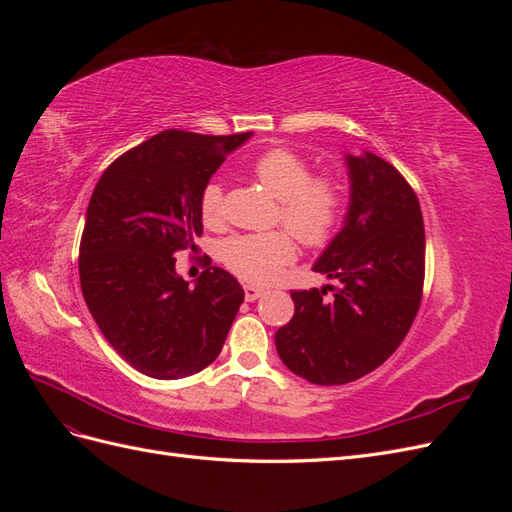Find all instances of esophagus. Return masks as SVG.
I'll use <instances>...</instances> for the list:
<instances>
[{"label": "esophagus", "instance_id": "1", "mask_svg": "<svg viewBox=\"0 0 512 512\" xmlns=\"http://www.w3.org/2000/svg\"><path fill=\"white\" fill-rule=\"evenodd\" d=\"M243 292H245V301H256V299H260L262 294H265V290L262 288H258V286H252V284H245L243 286Z\"/></svg>", "mask_w": 512, "mask_h": 512}]
</instances>
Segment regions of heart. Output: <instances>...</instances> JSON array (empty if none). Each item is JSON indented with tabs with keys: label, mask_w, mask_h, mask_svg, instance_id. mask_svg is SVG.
Here are the masks:
<instances>
[{
	"label": "heart",
	"mask_w": 512,
	"mask_h": 512,
	"mask_svg": "<svg viewBox=\"0 0 512 512\" xmlns=\"http://www.w3.org/2000/svg\"><path fill=\"white\" fill-rule=\"evenodd\" d=\"M252 175L280 200L277 222L303 245L324 247L331 243L346 213L342 179L329 173L312 175V164L286 147L262 151L252 162ZM198 209L205 226L220 228L224 224V185L218 179L205 183ZM289 233L271 230L235 235L220 245V260L243 282L271 284L280 280L284 269L297 258V243Z\"/></svg>",
	"instance_id": "1"
}]
</instances>
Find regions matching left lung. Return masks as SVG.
Returning a JSON list of instances; mask_svg holds the SVG:
<instances>
[{
  "label": "left lung",
  "instance_id": "left-lung-1",
  "mask_svg": "<svg viewBox=\"0 0 512 512\" xmlns=\"http://www.w3.org/2000/svg\"><path fill=\"white\" fill-rule=\"evenodd\" d=\"M346 162L350 209L314 267L339 286L292 290L294 316L275 333L284 365L320 386L354 382L389 359L412 327L425 282V226L412 185L369 151Z\"/></svg>",
  "mask_w": 512,
  "mask_h": 512
}]
</instances>
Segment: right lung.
<instances>
[{
    "label": "right lung",
    "instance_id": "right-lung-1",
    "mask_svg": "<svg viewBox=\"0 0 512 512\" xmlns=\"http://www.w3.org/2000/svg\"><path fill=\"white\" fill-rule=\"evenodd\" d=\"M250 136L164 130L119 156L91 194L79 247L83 297L106 342L149 378L211 365L243 303L228 271L209 260L190 288L175 256L196 250L200 192Z\"/></svg>",
    "mask_w": 512,
    "mask_h": 512
}]
</instances>
